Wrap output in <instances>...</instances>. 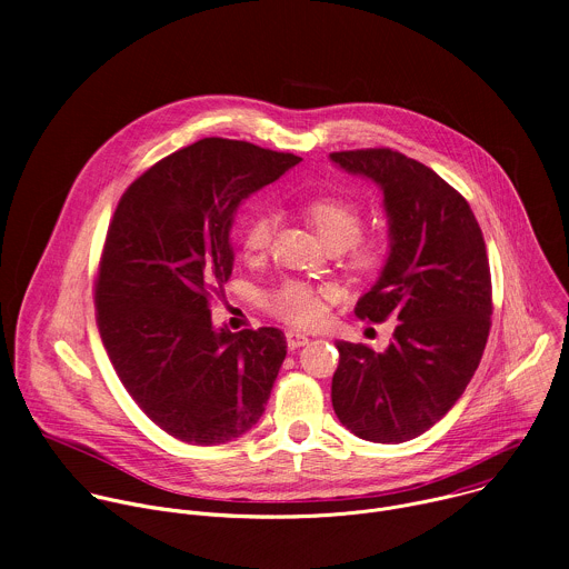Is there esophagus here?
<instances>
[{
  "label": "esophagus",
  "instance_id": "34e87169",
  "mask_svg": "<svg viewBox=\"0 0 569 569\" xmlns=\"http://www.w3.org/2000/svg\"><path fill=\"white\" fill-rule=\"evenodd\" d=\"M286 342H288V349L295 351V349L308 345V336L299 333V331H286Z\"/></svg>",
  "mask_w": 569,
  "mask_h": 569
}]
</instances>
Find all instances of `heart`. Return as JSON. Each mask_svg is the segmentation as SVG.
I'll return each mask as SVG.
<instances>
[{"label":"heart","mask_w":569,"mask_h":569,"mask_svg":"<svg viewBox=\"0 0 569 569\" xmlns=\"http://www.w3.org/2000/svg\"><path fill=\"white\" fill-rule=\"evenodd\" d=\"M301 213L319 238L327 242V248L333 252L342 250V261L351 272L367 277L385 266L389 254L387 240L378 233L360 236L365 218L353 202L336 196H321L303 202ZM272 227L274 222L270 213L252 216L240 233L242 254L257 257L266 252L272 238ZM329 295L331 292L327 288H315L303 281H286L266 297V306L274 317L295 323V327H312L323 317Z\"/></svg>","instance_id":"heart-1"}]
</instances>
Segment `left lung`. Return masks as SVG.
Masks as SVG:
<instances>
[{
    "mask_svg": "<svg viewBox=\"0 0 569 569\" xmlns=\"http://www.w3.org/2000/svg\"><path fill=\"white\" fill-rule=\"evenodd\" d=\"M331 159L373 180L389 216L387 266L356 315L398 319L380 353L336 342L333 410L360 439L402 443L448 415L481 360L493 315L489 257L466 198L421 161L391 148Z\"/></svg>",
    "mask_w": 569,
    "mask_h": 569,
    "instance_id": "8db88e82",
    "label": "left lung"
}]
</instances>
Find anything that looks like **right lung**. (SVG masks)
<instances>
[{
    "label": "right lung",
    "instance_id": "1",
    "mask_svg": "<svg viewBox=\"0 0 569 569\" xmlns=\"http://www.w3.org/2000/svg\"><path fill=\"white\" fill-rule=\"evenodd\" d=\"M301 157L204 137L159 159L121 196L94 279L108 358L139 410L171 437L216 446L261 419L286 338L211 329L224 297L233 216Z\"/></svg>",
    "mask_w": 569,
    "mask_h": 569
}]
</instances>
